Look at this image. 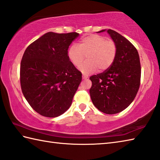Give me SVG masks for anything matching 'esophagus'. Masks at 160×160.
I'll return each mask as SVG.
<instances>
[{"mask_svg":"<svg viewBox=\"0 0 160 160\" xmlns=\"http://www.w3.org/2000/svg\"><path fill=\"white\" fill-rule=\"evenodd\" d=\"M82 77H83V79H88V75H87V74H83Z\"/></svg>","mask_w":160,"mask_h":160,"instance_id":"esophagus-1","label":"esophagus"}]
</instances>
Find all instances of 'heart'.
<instances>
[{
    "label": "heart",
    "instance_id": "1",
    "mask_svg": "<svg viewBox=\"0 0 160 160\" xmlns=\"http://www.w3.org/2000/svg\"><path fill=\"white\" fill-rule=\"evenodd\" d=\"M115 42L108 40L99 34H90L83 37L78 45L73 44L68 50V57L74 66H79L87 55L88 60L79 67L83 73H90L99 68L106 70L111 67L117 56Z\"/></svg>",
    "mask_w": 160,
    "mask_h": 160
}]
</instances>
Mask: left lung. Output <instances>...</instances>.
<instances>
[{
  "label": "left lung",
  "instance_id": "8db88e82",
  "mask_svg": "<svg viewBox=\"0 0 160 160\" xmlns=\"http://www.w3.org/2000/svg\"><path fill=\"white\" fill-rule=\"evenodd\" d=\"M107 32L116 44L117 56L110 68L90 77V94L97 109L113 115L125 110L135 98L141 79V65L138 50L128 39L110 29Z\"/></svg>",
  "mask_w": 160,
  "mask_h": 160
}]
</instances>
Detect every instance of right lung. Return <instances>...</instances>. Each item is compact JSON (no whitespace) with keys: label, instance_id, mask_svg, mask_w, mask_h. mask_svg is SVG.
I'll use <instances>...</instances> for the list:
<instances>
[{"label":"right lung","instance_id":"1","mask_svg":"<svg viewBox=\"0 0 160 160\" xmlns=\"http://www.w3.org/2000/svg\"><path fill=\"white\" fill-rule=\"evenodd\" d=\"M77 32H48L31 43L22 57L20 81L22 94L36 112L56 117L69 108L82 74L68 57Z\"/></svg>","mask_w":160,"mask_h":160}]
</instances>
